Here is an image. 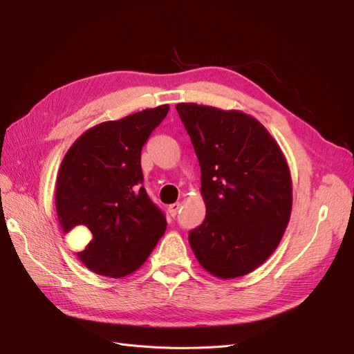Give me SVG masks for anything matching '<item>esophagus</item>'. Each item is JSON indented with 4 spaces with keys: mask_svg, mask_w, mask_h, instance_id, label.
I'll return each instance as SVG.
<instances>
[{
    "mask_svg": "<svg viewBox=\"0 0 354 354\" xmlns=\"http://www.w3.org/2000/svg\"><path fill=\"white\" fill-rule=\"evenodd\" d=\"M178 209H180V203H178V202L173 203V205H169V207H168L169 216H171V217H176V216H177V212H178Z\"/></svg>",
    "mask_w": 354,
    "mask_h": 354,
    "instance_id": "1",
    "label": "esophagus"
}]
</instances>
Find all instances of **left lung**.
<instances>
[{"mask_svg":"<svg viewBox=\"0 0 354 354\" xmlns=\"http://www.w3.org/2000/svg\"><path fill=\"white\" fill-rule=\"evenodd\" d=\"M201 165L207 216L189 233L199 264L220 279L260 267L279 245L292 209L286 158L254 116L178 103Z\"/></svg>","mask_w":354,"mask_h":354,"instance_id":"obj_1","label":"left lung"}]
</instances>
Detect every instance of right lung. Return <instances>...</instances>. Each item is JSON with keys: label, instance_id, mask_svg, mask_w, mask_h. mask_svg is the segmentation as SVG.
Wrapping results in <instances>:
<instances>
[{"label": "right lung", "instance_id": "add662e5", "mask_svg": "<svg viewBox=\"0 0 354 354\" xmlns=\"http://www.w3.org/2000/svg\"><path fill=\"white\" fill-rule=\"evenodd\" d=\"M168 104L88 128L69 147L56 181L62 230L77 227V257L91 272L121 279L140 269L165 233L164 214L149 199L142 147Z\"/></svg>", "mask_w": 354, "mask_h": 354}]
</instances>
